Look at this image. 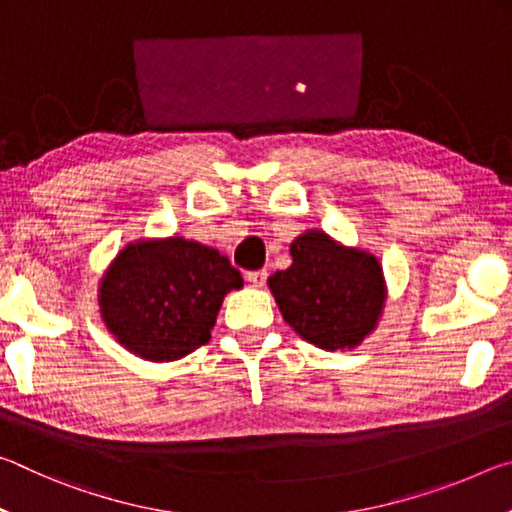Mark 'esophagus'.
<instances>
[{"label": "esophagus", "mask_w": 512, "mask_h": 512, "mask_svg": "<svg viewBox=\"0 0 512 512\" xmlns=\"http://www.w3.org/2000/svg\"><path fill=\"white\" fill-rule=\"evenodd\" d=\"M266 277H268L266 271H250V273L246 275V280H248L250 284H253V287H264Z\"/></svg>", "instance_id": "obj_1"}]
</instances>
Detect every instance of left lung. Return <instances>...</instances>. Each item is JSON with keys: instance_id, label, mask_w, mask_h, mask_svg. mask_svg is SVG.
<instances>
[{"instance_id": "obj_1", "label": "left lung", "mask_w": 512, "mask_h": 512, "mask_svg": "<svg viewBox=\"0 0 512 512\" xmlns=\"http://www.w3.org/2000/svg\"><path fill=\"white\" fill-rule=\"evenodd\" d=\"M287 271L268 277L282 318L316 348L354 350L375 332L388 287L377 255L311 228L291 241Z\"/></svg>"}]
</instances>
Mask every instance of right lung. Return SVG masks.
Masks as SVG:
<instances>
[{"label":"right lung","instance_id":"add662e5","mask_svg":"<svg viewBox=\"0 0 512 512\" xmlns=\"http://www.w3.org/2000/svg\"><path fill=\"white\" fill-rule=\"evenodd\" d=\"M244 277L216 248L185 237L135 239L99 280V311L115 341L153 363L178 361L210 341L223 298Z\"/></svg>","mask_w":512,"mask_h":512}]
</instances>
